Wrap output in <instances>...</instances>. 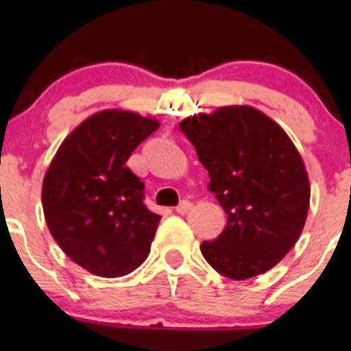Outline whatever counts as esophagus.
Segmentation results:
<instances>
[{
  "label": "esophagus",
  "instance_id": "1",
  "mask_svg": "<svg viewBox=\"0 0 351 351\" xmlns=\"http://www.w3.org/2000/svg\"><path fill=\"white\" fill-rule=\"evenodd\" d=\"M192 207H193L192 202H189V200H182V202H180L178 205H176L175 210L178 212V214H186V212H189L190 208H192Z\"/></svg>",
  "mask_w": 351,
  "mask_h": 351
}]
</instances>
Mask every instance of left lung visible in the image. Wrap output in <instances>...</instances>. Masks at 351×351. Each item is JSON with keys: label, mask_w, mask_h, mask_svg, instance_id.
I'll return each instance as SVG.
<instances>
[{"label": "left lung", "mask_w": 351, "mask_h": 351, "mask_svg": "<svg viewBox=\"0 0 351 351\" xmlns=\"http://www.w3.org/2000/svg\"><path fill=\"white\" fill-rule=\"evenodd\" d=\"M180 129L228 214L217 239L200 244L205 260L232 280L274 268L297 243L309 210V176L290 137L247 105L189 117Z\"/></svg>", "instance_id": "8db88e82"}]
</instances>
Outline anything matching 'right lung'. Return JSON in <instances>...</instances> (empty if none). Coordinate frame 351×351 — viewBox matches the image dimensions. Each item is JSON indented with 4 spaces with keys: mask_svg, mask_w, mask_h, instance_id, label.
Masks as SVG:
<instances>
[{
    "mask_svg": "<svg viewBox=\"0 0 351 351\" xmlns=\"http://www.w3.org/2000/svg\"><path fill=\"white\" fill-rule=\"evenodd\" d=\"M159 127L129 110H101L62 141L42 183L52 238L67 256L105 278L144 263L161 215L144 205V183L127 168L132 151Z\"/></svg>",
    "mask_w": 351,
    "mask_h": 351,
    "instance_id": "add662e5",
    "label": "right lung"
}]
</instances>
